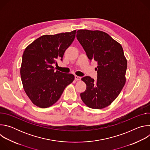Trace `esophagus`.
<instances>
[{"mask_svg": "<svg viewBox=\"0 0 150 150\" xmlns=\"http://www.w3.org/2000/svg\"><path fill=\"white\" fill-rule=\"evenodd\" d=\"M81 79V78L80 76H76V75L75 76V79L76 81H80Z\"/></svg>", "mask_w": 150, "mask_h": 150, "instance_id": "esophagus-1", "label": "esophagus"}]
</instances>
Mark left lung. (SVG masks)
<instances>
[{"mask_svg":"<svg viewBox=\"0 0 150 150\" xmlns=\"http://www.w3.org/2000/svg\"><path fill=\"white\" fill-rule=\"evenodd\" d=\"M76 38L88 59L97 62V79L87 76V85L81 98L88 108L101 109L117 97L126 82L127 60L123 48L108 34L99 30H79Z\"/></svg>","mask_w":150,"mask_h":150,"instance_id":"8db88e82","label":"left lung"}]
</instances>
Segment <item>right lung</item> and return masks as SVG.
<instances>
[{
  "instance_id": "right-lung-1",
  "label": "right lung",
  "mask_w": 150,
  "mask_h": 150,
  "mask_svg": "<svg viewBox=\"0 0 150 150\" xmlns=\"http://www.w3.org/2000/svg\"><path fill=\"white\" fill-rule=\"evenodd\" d=\"M76 31L42 35L24 52L20 68L23 88L31 102L40 108L54 104L74 80V75L54 71L52 65L62 60L75 39Z\"/></svg>"
}]
</instances>
